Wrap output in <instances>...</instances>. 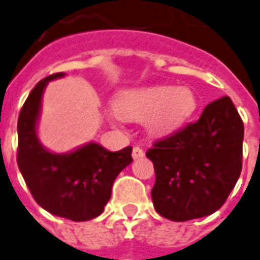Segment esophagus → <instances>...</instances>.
Segmentation results:
<instances>
[{
	"instance_id": "obj_1",
	"label": "esophagus",
	"mask_w": 260,
	"mask_h": 260,
	"mask_svg": "<svg viewBox=\"0 0 260 260\" xmlns=\"http://www.w3.org/2000/svg\"><path fill=\"white\" fill-rule=\"evenodd\" d=\"M143 155H145V152H143V149H141L139 146H135V148L132 149V157H134V159L143 157Z\"/></svg>"
}]
</instances>
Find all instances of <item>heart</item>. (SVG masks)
<instances>
[{
	"instance_id": "heart-1",
	"label": "heart",
	"mask_w": 260,
	"mask_h": 260,
	"mask_svg": "<svg viewBox=\"0 0 260 260\" xmlns=\"http://www.w3.org/2000/svg\"><path fill=\"white\" fill-rule=\"evenodd\" d=\"M199 105L190 87L152 86L122 91L115 100V112L126 121L146 125L152 136L163 138L177 132Z\"/></svg>"
}]
</instances>
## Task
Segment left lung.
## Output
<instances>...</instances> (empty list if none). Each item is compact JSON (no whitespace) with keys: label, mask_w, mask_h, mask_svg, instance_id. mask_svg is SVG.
Segmentation results:
<instances>
[{"label":"left lung","mask_w":260,"mask_h":260,"mask_svg":"<svg viewBox=\"0 0 260 260\" xmlns=\"http://www.w3.org/2000/svg\"><path fill=\"white\" fill-rule=\"evenodd\" d=\"M242 141L244 122L231 99L222 97L199 121L153 143L146 156L155 166L156 211L183 222L219 210L241 174Z\"/></svg>","instance_id":"1"}]
</instances>
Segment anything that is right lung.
I'll use <instances>...</instances> for the list:
<instances>
[{
    "label": "right lung",
    "mask_w": 260,
    "mask_h": 260,
    "mask_svg": "<svg viewBox=\"0 0 260 260\" xmlns=\"http://www.w3.org/2000/svg\"><path fill=\"white\" fill-rule=\"evenodd\" d=\"M56 73L41 80L23 104L18 118V168L35 201L53 215L88 221L104 211L114 180L132 161V148L110 152L90 142L70 153H53L36 135L42 95Z\"/></svg>",
    "instance_id": "right-lung-1"
}]
</instances>
